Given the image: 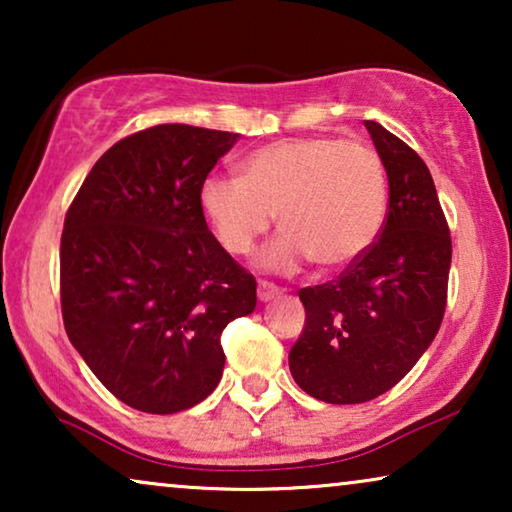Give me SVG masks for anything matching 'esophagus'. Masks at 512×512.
<instances>
[{"mask_svg": "<svg viewBox=\"0 0 512 512\" xmlns=\"http://www.w3.org/2000/svg\"><path fill=\"white\" fill-rule=\"evenodd\" d=\"M279 293H282V289H279L277 284L265 282V279H261V282H258V300H263V303H268V300L279 296Z\"/></svg>", "mask_w": 512, "mask_h": 512, "instance_id": "34e87169", "label": "esophagus"}]
</instances>
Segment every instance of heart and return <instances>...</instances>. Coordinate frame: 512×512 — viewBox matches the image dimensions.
Wrapping results in <instances>:
<instances>
[{"label":"heart","mask_w":512,"mask_h":512,"mask_svg":"<svg viewBox=\"0 0 512 512\" xmlns=\"http://www.w3.org/2000/svg\"><path fill=\"white\" fill-rule=\"evenodd\" d=\"M200 209L223 249L247 256L279 212L282 235L263 251L270 270L354 265L387 216V172L373 146L331 135L279 139L251 153L240 179L209 177Z\"/></svg>","instance_id":"b5f03b06"}]
</instances>
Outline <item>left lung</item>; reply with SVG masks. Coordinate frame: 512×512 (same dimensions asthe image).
Segmentation results:
<instances>
[{
	"instance_id": "obj_1",
	"label": "left lung",
	"mask_w": 512,
	"mask_h": 512,
	"mask_svg": "<svg viewBox=\"0 0 512 512\" xmlns=\"http://www.w3.org/2000/svg\"><path fill=\"white\" fill-rule=\"evenodd\" d=\"M366 128L389 179L384 226L338 279L298 291L307 319L289 354L298 387L333 405L366 403L410 373L443 321L452 263L429 167L380 123Z\"/></svg>"
}]
</instances>
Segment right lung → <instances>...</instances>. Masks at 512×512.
I'll list each match as a JSON object with an SVG mask.
<instances>
[{"mask_svg": "<svg viewBox=\"0 0 512 512\" xmlns=\"http://www.w3.org/2000/svg\"><path fill=\"white\" fill-rule=\"evenodd\" d=\"M237 135L165 123L123 137L65 216V331L130 408L172 415L221 380V333L256 307V279L207 228L200 188Z\"/></svg>", "mask_w": 512, "mask_h": 512, "instance_id": "1", "label": "right lung"}]
</instances>
